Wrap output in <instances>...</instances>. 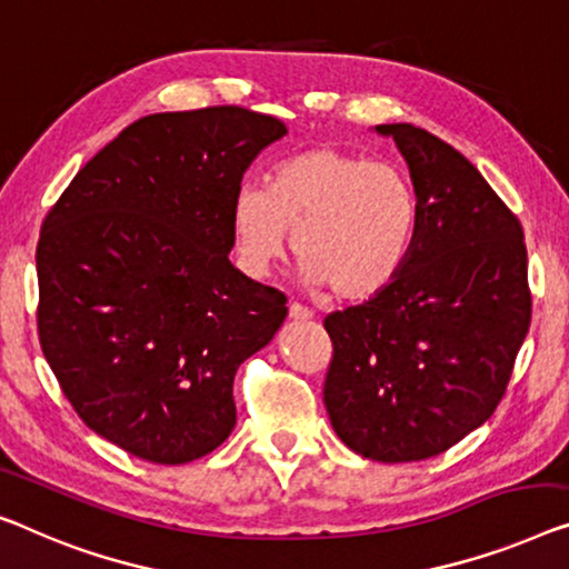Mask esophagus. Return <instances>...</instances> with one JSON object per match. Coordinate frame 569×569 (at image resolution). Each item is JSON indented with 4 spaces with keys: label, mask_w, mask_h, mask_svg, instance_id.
Here are the masks:
<instances>
[{
    "label": "esophagus",
    "mask_w": 569,
    "mask_h": 569,
    "mask_svg": "<svg viewBox=\"0 0 569 569\" xmlns=\"http://www.w3.org/2000/svg\"><path fill=\"white\" fill-rule=\"evenodd\" d=\"M288 319H291V321H309L311 311L303 309L301 303H291V307H288Z\"/></svg>",
    "instance_id": "34e87169"
}]
</instances>
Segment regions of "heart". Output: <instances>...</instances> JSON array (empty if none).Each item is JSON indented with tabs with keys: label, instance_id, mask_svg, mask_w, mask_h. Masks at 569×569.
<instances>
[{
	"label": "heart",
	"instance_id": "obj_1",
	"mask_svg": "<svg viewBox=\"0 0 569 569\" xmlns=\"http://www.w3.org/2000/svg\"><path fill=\"white\" fill-rule=\"evenodd\" d=\"M419 203L411 178L388 160L335 146L278 163L268 186L244 183L232 201V234L242 268L266 276L291 244L309 288L366 301L393 281L409 258Z\"/></svg>",
	"mask_w": 569,
	"mask_h": 569
}]
</instances>
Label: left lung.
<instances>
[{
    "mask_svg": "<svg viewBox=\"0 0 569 569\" xmlns=\"http://www.w3.org/2000/svg\"><path fill=\"white\" fill-rule=\"evenodd\" d=\"M409 166L419 219L403 268L325 319V406L337 437L376 462L445 452L493 417L531 325L527 244L462 152L421 127L378 124Z\"/></svg>",
    "mask_w": 569,
    "mask_h": 569,
    "instance_id": "8db88e82",
    "label": "left lung"
}]
</instances>
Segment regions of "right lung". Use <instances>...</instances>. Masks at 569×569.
<instances>
[{
    "instance_id": "add662e5",
    "label": "right lung",
    "mask_w": 569,
    "mask_h": 569,
    "mask_svg": "<svg viewBox=\"0 0 569 569\" xmlns=\"http://www.w3.org/2000/svg\"><path fill=\"white\" fill-rule=\"evenodd\" d=\"M286 132L242 107L142 117L42 222V355L83 423L140 460L183 465L222 445L237 368L283 325L286 296L227 256L242 176Z\"/></svg>"
}]
</instances>
